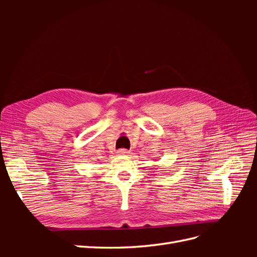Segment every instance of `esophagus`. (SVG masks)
<instances>
[{"instance_id":"obj_1","label":"esophagus","mask_w":257,"mask_h":257,"mask_svg":"<svg viewBox=\"0 0 257 257\" xmlns=\"http://www.w3.org/2000/svg\"><path fill=\"white\" fill-rule=\"evenodd\" d=\"M118 153H119L120 155H127V154L130 153V151L126 150V149H120V150L118 151Z\"/></svg>"}]
</instances>
